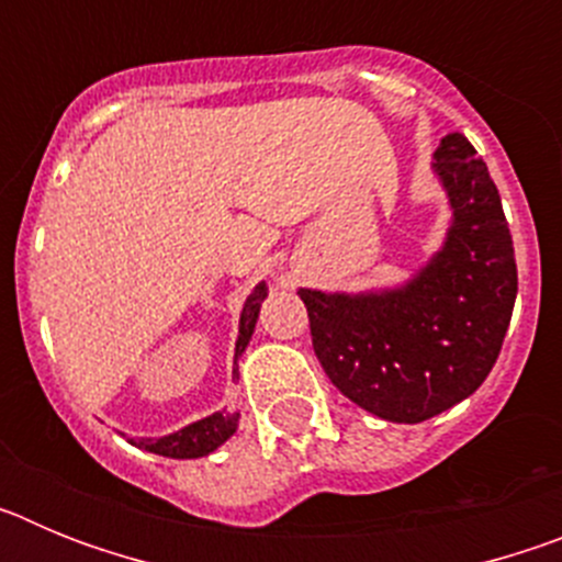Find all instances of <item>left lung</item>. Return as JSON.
I'll list each match as a JSON object with an SVG mask.
<instances>
[{"label":"left lung","instance_id":"1","mask_svg":"<svg viewBox=\"0 0 562 562\" xmlns=\"http://www.w3.org/2000/svg\"><path fill=\"white\" fill-rule=\"evenodd\" d=\"M453 207L445 247L400 290H297L312 349L342 396L416 425L479 389L509 329L518 267L498 188L461 132L434 154Z\"/></svg>","mask_w":562,"mask_h":562}]
</instances>
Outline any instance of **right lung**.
<instances>
[{"mask_svg": "<svg viewBox=\"0 0 562 562\" xmlns=\"http://www.w3.org/2000/svg\"><path fill=\"white\" fill-rule=\"evenodd\" d=\"M267 297V286L258 284L256 290L247 295L245 310H241V321H238V340H236V357L247 349L250 342L252 329H256L258 310H261V301ZM238 414H211L205 419L193 422L188 428L177 430L171 436H162V439H128L134 448L148 450V453L168 456V459H200V456L213 453V450L225 445L233 434H236Z\"/></svg>", "mask_w": 562, "mask_h": 562, "instance_id": "right-lung-1", "label": "right lung"}]
</instances>
